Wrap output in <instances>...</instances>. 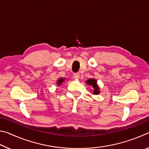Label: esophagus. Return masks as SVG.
<instances>
[{
    "mask_svg": "<svg viewBox=\"0 0 149 149\" xmlns=\"http://www.w3.org/2000/svg\"><path fill=\"white\" fill-rule=\"evenodd\" d=\"M74 76L75 79H79V73H75V74H74Z\"/></svg>",
    "mask_w": 149,
    "mask_h": 149,
    "instance_id": "34e87169",
    "label": "esophagus"
}]
</instances>
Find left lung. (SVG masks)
Instances as JSON below:
<instances>
[{"instance_id": "left-lung-1", "label": "left lung", "mask_w": 149, "mask_h": 149, "mask_svg": "<svg viewBox=\"0 0 149 149\" xmlns=\"http://www.w3.org/2000/svg\"><path fill=\"white\" fill-rule=\"evenodd\" d=\"M86 83L88 85H89L93 87V94L94 95L99 94L100 93L99 87L97 84V80L95 79H89L87 81Z\"/></svg>"}]
</instances>
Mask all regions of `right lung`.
Masks as SVG:
<instances>
[{"instance_id": "obj_1", "label": "right lung", "mask_w": 149, "mask_h": 149, "mask_svg": "<svg viewBox=\"0 0 149 149\" xmlns=\"http://www.w3.org/2000/svg\"><path fill=\"white\" fill-rule=\"evenodd\" d=\"M64 78H60V79L57 81V85H58V86H60V85H62V82H64Z\"/></svg>"}]
</instances>
